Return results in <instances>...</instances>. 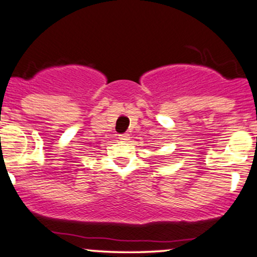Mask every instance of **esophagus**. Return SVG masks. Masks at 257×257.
<instances>
[{
    "label": "esophagus",
    "instance_id": "34e87169",
    "mask_svg": "<svg viewBox=\"0 0 257 257\" xmlns=\"http://www.w3.org/2000/svg\"><path fill=\"white\" fill-rule=\"evenodd\" d=\"M118 139L120 141H126V140H129V138H131V135L128 134V133H124V134H120V135H118Z\"/></svg>",
    "mask_w": 257,
    "mask_h": 257
}]
</instances>
